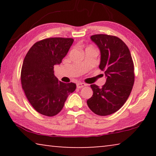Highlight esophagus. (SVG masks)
<instances>
[{"mask_svg": "<svg viewBox=\"0 0 156 156\" xmlns=\"http://www.w3.org/2000/svg\"><path fill=\"white\" fill-rule=\"evenodd\" d=\"M85 86H86V84H85L84 83H77V84H76V87H77L78 89H81Z\"/></svg>", "mask_w": 156, "mask_h": 156, "instance_id": "obj_1", "label": "esophagus"}]
</instances>
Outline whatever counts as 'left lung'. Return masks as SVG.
I'll return each instance as SVG.
<instances>
[{
    "instance_id": "1",
    "label": "left lung",
    "mask_w": 156,
    "mask_h": 156,
    "mask_svg": "<svg viewBox=\"0 0 156 156\" xmlns=\"http://www.w3.org/2000/svg\"><path fill=\"white\" fill-rule=\"evenodd\" d=\"M91 40L101 53L99 69L104 72L105 84H91L93 95L87 101L89 108L99 116H107L122 107L134 83V66L129 49L116 36L94 35Z\"/></svg>"
}]
</instances>
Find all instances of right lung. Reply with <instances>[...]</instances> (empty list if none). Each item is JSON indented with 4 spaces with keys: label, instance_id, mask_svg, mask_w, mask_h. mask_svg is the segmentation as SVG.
Instances as JSON below:
<instances>
[{
    "label": "right lung",
    "instance_id": "1",
    "mask_svg": "<svg viewBox=\"0 0 156 156\" xmlns=\"http://www.w3.org/2000/svg\"><path fill=\"white\" fill-rule=\"evenodd\" d=\"M72 38L52 37L37 42L27 52L21 69V84L27 99L38 113L53 116L62 109L74 83L58 81L54 66L60 65L73 43Z\"/></svg>",
    "mask_w": 156,
    "mask_h": 156
}]
</instances>
